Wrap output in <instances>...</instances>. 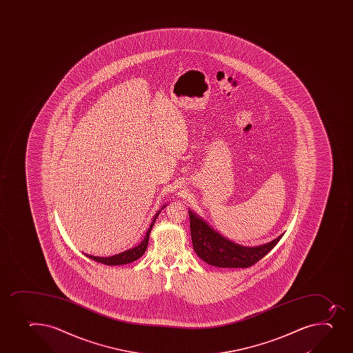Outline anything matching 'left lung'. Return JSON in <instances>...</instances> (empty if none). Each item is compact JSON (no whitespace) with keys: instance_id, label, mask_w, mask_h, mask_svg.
Here are the masks:
<instances>
[{"instance_id":"1","label":"left lung","mask_w":353,"mask_h":353,"mask_svg":"<svg viewBox=\"0 0 353 353\" xmlns=\"http://www.w3.org/2000/svg\"><path fill=\"white\" fill-rule=\"evenodd\" d=\"M190 228L193 248L196 255L208 265L219 268H248L268 254L283 234L260 246H243L214 230L198 214L189 210Z\"/></svg>"}]
</instances>
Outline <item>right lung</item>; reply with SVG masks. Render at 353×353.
Listing matches in <instances>:
<instances>
[{
    "mask_svg": "<svg viewBox=\"0 0 353 353\" xmlns=\"http://www.w3.org/2000/svg\"><path fill=\"white\" fill-rule=\"evenodd\" d=\"M165 206H167V205H164V206L161 207L160 210H157V213L154 215L152 223H150V228H148V230H147L143 241H141L140 244L134 246V248L126 250V251L119 253V254L112 255V256H105V258H103V256H94V255L86 254V253H84V254L86 255L88 258L94 260V261L101 262V263H105V265H126V263H130V262L136 261L140 256H143V253L146 251L147 245H148V239H150V230H152V228H153L155 220H157V216H159V214L161 213V210H163Z\"/></svg>",
    "mask_w": 353,
    "mask_h": 353,
    "instance_id": "1",
    "label": "right lung"
}]
</instances>
